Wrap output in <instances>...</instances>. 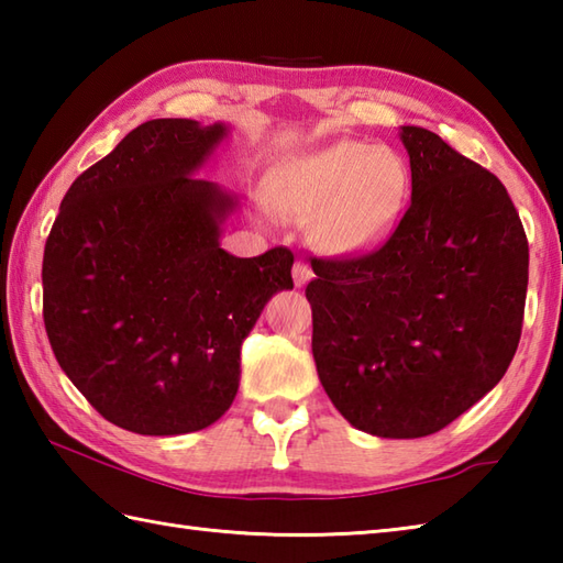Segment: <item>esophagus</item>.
<instances>
[{"mask_svg": "<svg viewBox=\"0 0 563 563\" xmlns=\"http://www.w3.org/2000/svg\"><path fill=\"white\" fill-rule=\"evenodd\" d=\"M312 268H309V263H305V261H295V266H292V280H295V285L297 288H305V285L312 280Z\"/></svg>", "mask_w": 563, "mask_h": 563, "instance_id": "1", "label": "esophagus"}]
</instances>
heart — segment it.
Wrapping results in <instances>:
<instances>
[{"mask_svg":"<svg viewBox=\"0 0 563 563\" xmlns=\"http://www.w3.org/2000/svg\"><path fill=\"white\" fill-rule=\"evenodd\" d=\"M406 172L391 150L361 140H336L292 159L278 176L273 208L285 220L312 222L329 254H361L397 224Z\"/></svg>","mask_w":563,"mask_h":563,"instance_id":"1","label":"heart"}]
</instances>
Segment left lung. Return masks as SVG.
Returning <instances> with one entry per match:
<instances>
[{
    "instance_id": "1",
    "label": "left lung",
    "mask_w": 563,
    "mask_h": 563,
    "mask_svg": "<svg viewBox=\"0 0 563 563\" xmlns=\"http://www.w3.org/2000/svg\"><path fill=\"white\" fill-rule=\"evenodd\" d=\"M411 206L365 256L314 258L307 285L321 387L377 438L438 433L518 351L530 251L506 186L426 128L401 125Z\"/></svg>"
}]
</instances>
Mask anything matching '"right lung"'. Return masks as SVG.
<instances>
[{"label":"right lung","mask_w":563,"mask_h":563,"mask_svg":"<svg viewBox=\"0 0 563 563\" xmlns=\"http://www.w3.org/2000/svg\"><path fill=\"white\" fill-rule=\"evenodd\" d=\"M224 123L137 125L69 186L43 254V321L59 367L106 421L140 435L212 426L239 389V353L292 251L220 249L239 198L196 178Z\"/></svg>","instance_id":"add662e5"}]
</instances>
